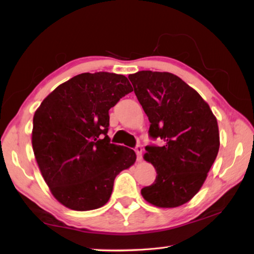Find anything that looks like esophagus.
Segmentation results:
<instances>
[{"instance_id":"esophagus-1","label":"esophagus","mask_w":254,"mask_h":254,"mask_svg":"<svg viewBox=\"0 0 254 254\" xmlns=\"http://www.w3.org/2000/svg\"><path fill=\"white\" fill-rule=\"evenodd\" d=\"M135 153H136V160L141 161V159H142V148H141V145H136Z\"/></svg>"}]
</instances>
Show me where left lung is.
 Wrapping results in <instances>:
<instances>
[{
	"label": "left lung",
	"mask_w": 254,
	"mask_h": 254,
	"mask_svg": "<svg viewBox=\"0 0 254 254\" xmlns=\"http://www.w3.org/2000/svg\"><path fill=\"white\" fill-rule=\"evenodd\" d=\"M128 79L151 123L150 135L163 141L162 147H145L143 158L157 177L141 195L157 207H178L199 191L217 157V120L203 97L171 72L142 70Z\"/></svg>",
	"instance_id": "obj_1"
}]
</instances>
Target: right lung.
Here are the masks:
<instances>
[{"instance_id": "1", "label": "right lung", "mask_w": 254, "mask_h": 254, "mask_svg": "<svg viewBox=\"0 0 254 254\" xmlns=\"http://www.w3.org/2000/svg\"><path fill=\"white\" fill-rule=\"evenodd\" d=\"M133 91L123 75L84 72L60 84L33 115L32 149L51 194L67 208L92 210L109 201L114 179L135 152L110 143L109 110Z\"/></svg>"}]
</instances>
